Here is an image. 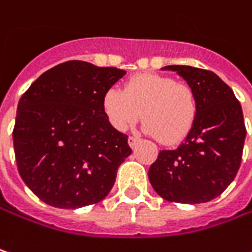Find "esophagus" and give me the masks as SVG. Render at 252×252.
Listing matches in <instances>:
<instances>
[{
	"label": "esophagus",
	"mask_w": 252,
	"mask_h": 252,
	"mask_svg": "<svg viewBox=\"0 0 252 252\" xmlns=\"http://www.w3.org/2000/svg\"><path fill=\"white\" fill-rule=\"evenodd\" d=\"M139 142H140V139H139V137H136V136H129V139H127V143H129V146H130V148H135Z\"/></svg>",
	"instance_id": "34e87169"
}]
</instances>
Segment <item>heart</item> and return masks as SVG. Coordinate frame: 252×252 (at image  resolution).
Segmentation results:
<instances>
[{
    "label": "heart",
    "instance_id": "b5f03b06",
    "mask_svg": "<svg viewBox=\"0 0 252 252\" xmlns=\"http://www.w3.org/2000/svg\"><path fill=\"white\" fill-rule=\"evenodd\" d=\"M103 110L110 125L127 130L142 115L145 132L165 145L182 142L198 116L195 90L169 76L143 73L126 81L125 89H109L103 96Z\"/></svg>",
    "mask_w": 252,
    "mask_h": 252
}]
</instances>
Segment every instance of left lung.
I'll use <instances>...</instances> for the list:
<instances>
[{
  "instance_id": "obj_1",
  "label": "left lung",
  "mask_w": 252,
  "mask_h": 252,
  "mask_svg": "<svg viewBox=\"0 0 252 252\" xmlns=\"http://www.w3.org/2000/svg\"><path fill=\"white\" fill-rule=\"evenodd\" d=\"M195 90L198 116L185 142L160 151L149 168L153 189L166 201L202 204L220 196L234 181L247 135L243 109L215 73L190 65H166Z\"/></svg>"
}]
</instances>
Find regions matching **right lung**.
I'll return each mask as SVG.
<instances>
[{"mask_svg":"<svg viewBox=\"0 0 252 252\" xmlns=\"http://www.w3.org/2000/svg\"><path fill=\"white\" fill-rule=\"evenodd\" d=\"M126 74L71 60L43 73L21 96L12 130L20 176L56 208L97 204L132 153L103 110L104 93Z\"/></svg>","mask_w":252,"mask_h":252,"instance_id":"add662e5","label":"right lung"}]
</instances>
